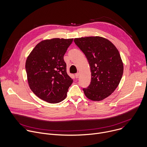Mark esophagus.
I'll list each match as a JSON object with an SVG mask.
<instances>
[{
	"label": "esophagus",
	"mask_w": 147,
	"mask_h": 147,
	"mask_svg": "<svg viewBox=\"0 0 147 147\" xmlns=\"http://www.w3.org/2000/svg\"><path fill=\"white\" fill-rule=\"evenodd\" d=\"M79 73L75 74V78H79Z\"/></svg>",
	"instance_id": "esophagus-1"
}]
</instances>
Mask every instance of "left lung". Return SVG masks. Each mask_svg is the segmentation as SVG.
<instances>
[{
	"instance_id": "left-lung-1",
	"label": "left lung",
	"mask_w": 147,
	"mask_h": 147,
	"mask_svg": "<svg viewBox=\"0 0 147 147\" xmlns=\"http://www.w3.org/2000/svg\"><path fill=\"white\" fill-rule=\"evenodd\" d=\"M90 67V85L83 88L87 98L99 101L110 96L118 86L123 73L119 52L109 40L100 36L74 39Z\"/></svg>"
}]
</instances>
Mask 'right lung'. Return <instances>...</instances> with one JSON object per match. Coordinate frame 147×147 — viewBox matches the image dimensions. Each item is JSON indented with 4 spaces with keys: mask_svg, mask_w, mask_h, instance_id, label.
<instances>
[{
    "mask_svg": "<svg viewBox=\"0 0 147 147\" xmlns=\"http://www.w3.org/2000/svg\"><path fill=\"white\" fill-rule=\"evenodd\" d=\"M73 39L53 38L39 43L26 58L29 87L39 98L51 104L63 101L73 80L67 73L64 55Z\"/></svg>",
    "mask_w": 147,
    "mask_h": 147,
    "instance_id": "obj_1",
    "label": "right lung"
}]
</instances>
